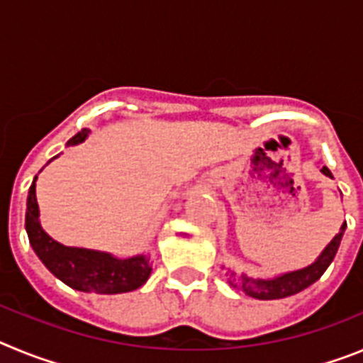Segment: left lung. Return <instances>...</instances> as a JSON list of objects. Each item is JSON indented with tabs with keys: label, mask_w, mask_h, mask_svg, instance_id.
Listing matches in <instances>:
<instances>
[{
	"label": "left lung",
	"mask_w": 363,
	"mask_h": 363,
	"mask_svg": "<svg viewBox=\"0 0 363 363\" xmlns=\"http://www.w3.org/2000/svg\"><path fill=\"white\" fill-rule=\"evenodd\" d=\"M322 172L325 176H329V178H333L331 171H329L327 167H323ZM345 227H347V223L342 225L340 233L336 234L335 238L331 240V243L323 249L322 255L316 258L314 264L307 265V267L300 269V271L285 272V274L272 278V280H252V278H247L245 274L236 278V272H233L234 280L230 281V285H233V287H240L247 296L258 298V300H278V298L293 296V294L307 289L309 285H313L314 281L320 280V277H322L323 272L327 271V267L331 265L333 259H335L340 242H342V236H344L345 233ZM236 283L239 285L236 286Z\"/></svg>",
	"instance_id": "1"
}]
</instances>
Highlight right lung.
<instances>
[{"instance_id": "obj_1", "label": "right lung", "mask_w": 363, "mask_h": 363, "mask_svg": "<svg viewBox=\"0 0 363 363\" xmlns=\"http://www.w3.org/2000/svg\"><path fill=\"white\" fill-rule=\"evenodd\" d=\"M89 133H91L89 129H82L76 136L70 138L67 142V147L85 142ZM54 158H57V156H54ZM36 179L38 176L28 189L25 229H27L28 242H30L34 252L54 277L60 278L63 284H67L72 289L98 294L130 293V291L142 287L149 280L152 267H150L149 258L145 255L121 259L108 255V252L62 245L60 242L50 238L40 225Z\"/></svg>"}]
</instances>
